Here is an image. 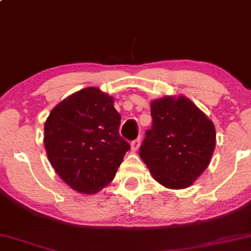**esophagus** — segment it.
Listing matches in <instances>:
<instances>
[{
    "label": "esophagus",
    "mask_w": 251,
    "mask_h": 251,
    "mask_svg": "<svg viewBox=\"0 0 251 251\" xmlns=\"http://www.w3.org/2000/svg\"><path fill=\"white\" fill-rule=\"evenodd\" d=\"M140 140H141V138L139 137V138H137V139H134L133 141H132L131 143V147H132V151H137L139 147H140Z\"/></svg>",
    "instance_id": "34e87169"
}]
</instances>
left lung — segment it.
I'll use <instances>...</instances> for the list:
<instances>
[{"label": "left lung", "instance_id": "obj_1", "mask_svg": "<svg viewBox=\"0 0 251 251\" xmlns=\"http://www.w3.org/2000/svg\"><path fill=\"white\" fill-rule=\"evenodd\" d=\"M152 127L139 154L154 179L168 188H186L207 168L215 149V127L186 97L152 101Z\"/></svg>", "mask_w": 251, "mask_h": 251}]
</instances>
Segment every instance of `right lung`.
<instances>
[{
	"mask_svg": "<svg viewBox=\"0 0 251 251\" xmlns=\"http://www.w3.org/2000/svg\"><path fill=\"white\" fill-rule=\"evenodd\" d=\"M113 98L87 87L60 101L44 126V145L57 174L75 191L96 193L116 176L131 149L119 134Z\"/></svg>",
	"mask_w": 251,
	"mask_h": 251,
	"instance_id": "1",
	"label": "right lung"
}]
</instances>
